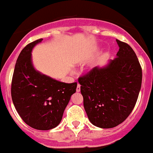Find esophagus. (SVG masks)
Instances as JSON below:
<instances>
[{
	"label": "esophagus",
	"instance_id": "34e87169",
	"mask_svg": "<svg viewBox=\"0 0 153 153\" xmlns=\"http://www.w3.org/2000/svg\"><path fill=\"white\" fill-rule=\"evenodd\" d=\"M81 91V85L80 84H77V87H76V92H80Z\"/></svg>",
	"mask_w": 153,
	"mask_h": 153
}]
</instances>
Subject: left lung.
<instances>
[{"mask_svg": "<svg viewBox=\"0 0 153 153\" xmlns=\"http://www.w3.org/2000/svg\"><path fill=\"white\" fill-rule=\"evenodd\" d=\"M116 41L120 49L114 60L78 78L89 120L103 129L117 126L126 120L141 87L142 71L136 53L128 44Z\"/></svg>", "mask_w": 153, "mask_h": 153, "instance_id": "obj_1", "label": "left lung"}]
</instances>
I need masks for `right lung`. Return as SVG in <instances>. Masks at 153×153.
Masks as SVG:
<instances>
[{"mask_svg":"<svg viewBox=\"0 0 153 153\" xmlns=\"http://www.w3.org/2000/svg\"><path fill=\"white\" fill-rule=\"evenodd\" d=\"M42 40L32 42L21 51L12 76L11 93L22 120L33 129L48 131L60 123L77 83L61 82L34 69L32 50Z\"/></svg>","mask_w":153,"mask_h":153,"instance_id":"right-lung-1","label":"right lung"}]
</instances>
